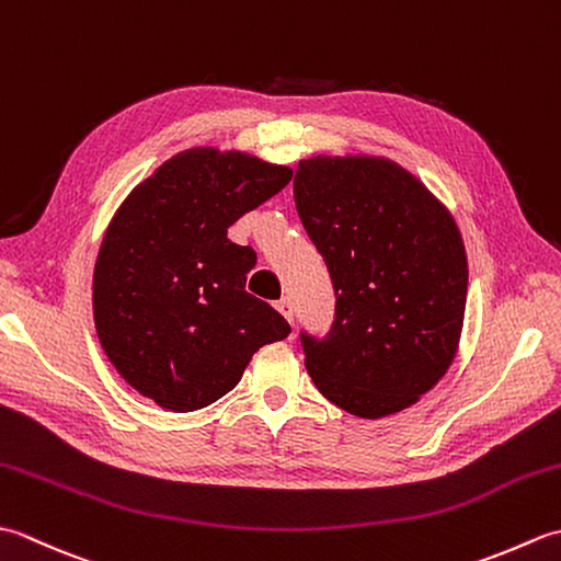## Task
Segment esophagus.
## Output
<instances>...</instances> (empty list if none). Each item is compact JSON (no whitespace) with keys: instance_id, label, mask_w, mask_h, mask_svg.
Wrapping results in <instances>:
<instances>
[{"instance_id":"esophagus-1","label":"esophagus","mask_w":561,"mask_h":561,"mask_svg":"<svg viewBox=\"0 0 561 561\" xmlns=\"http://www.w3.org/2000/svg\"><path fill=\"white\" fill-rule=\"evenodd\" d=\"M274 306H277V311H279L284 318H287L289 323H294V304H291V299H279Z\"/></svg>"}]
</instances>
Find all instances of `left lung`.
Wrapping results in <instances>:
<instances>
[{"mask_svg": "<svg viewBox=\"0 0 561 561\" xmlns=\"http://www.w3.org/2000/svg\"><path fill=\"white\" fill-rule=\"evenodd\" d=\"M294 199L335 289L328 335L301 330L316 388L364 420L410 408L458 350L468 257L456 221L412 173L371 157L301 161Z\"/></svg>", "mask_w": 561, "mask_h": 561, "instance_id": "left-lung-1", "label": "left lung"}]
</instances>
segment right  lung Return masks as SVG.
<instances>
[{"instance_id":"obj_1","label":"right lung","mask_w":561,"mask_h":561,"mask_svg":"<svg viewBox=\"0 0 561 561\" xmlns=\"http://www.w3.org/2000/svg\"><path fill=\"white\" fill-rule=\"evenodd\" d=\"M291 181L287 165L241 151L190 149L139 183L103 236L93 320L129 386L173 412L233 390L262 344L289 323L245 291L255 250L229 226Z\"/></svg>"}]
</instances>
